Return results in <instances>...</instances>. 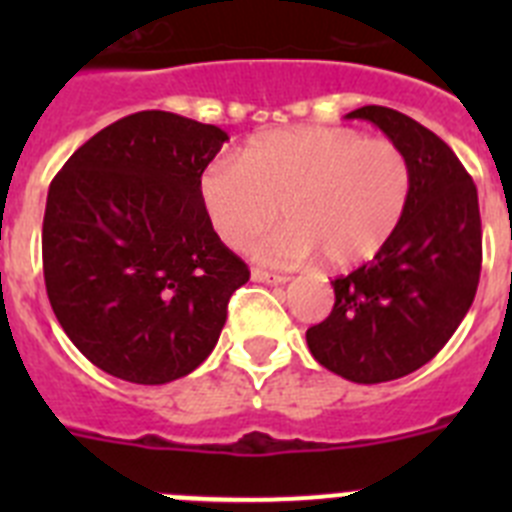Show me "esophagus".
Here are the masks:
<instances>
[{"mask_svg": "<svg viewBox=\"0 0 512 512\" xmlns=\"http://www.w3.org/2000/svg\"><path fill=\"white\" fill-rule=\"evenodd\" d=\"M251 279L253 282H266V284H284L289 277H284V274H271V271H264V269H253Z\"/></svg>", "mask_w": 512, "mask_h": 512, "instance_id": "obj_1", "label": "esophagus"}]
</instances>
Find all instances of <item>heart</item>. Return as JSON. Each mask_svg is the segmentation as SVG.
Returning <instances> with one entry per match:
<instances>
[{
    "instance_id": "obj_1",
    "label": "heart",
    "mask_w": 512,
    "mask_h": 512,
    "mask_svg": "<svg viewBox=\"0 0 512 512\" xmlns=\"http://www.w3.org/2000/svg\"><path fill=\"white\" fill-rule=\"evenodd\" d=\"M200 200L230 248L251 246L284 210L289 225L259 243V259L302 264L320 251L328 266L348 269L377 256L397 230L410 166L392 140L354 128L271 130L248 140L238 161H210Z\"/></svg>"
}]
</instances>
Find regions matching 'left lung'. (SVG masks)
I'll use <instances>...</instances> for the list:
<instances>
[{"instance_id": "obj_1", "label": "left lung", "mask_w": 512, "mask_h": 512, "mask_svg": "<svg viewBox=\"0 0 512 512\" xmlns=\"http://www.w3.org/2000/svg\"><path fill=\"white\" fill-rule=\"evenodd\" d=\"M346 117L374 122L405 153L410 200L382 251L330 282L336 305L305 338L328 372L379 384L428 364L454 336L477 295L482 223L472 176L436 133L379 104Z\"/></svg>"}]
</instances>
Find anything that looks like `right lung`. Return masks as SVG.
<instances>
[{"label": "right lung", "instance_id": "obj_1", "mask_svg": "<svg viewBox=\"0 0 512 512\" xmlns=\"http://www.w3.org/2000/svg\"><path fill=\"white\" fill-rule=\"evenodd\" d=\"M225 140L217 125L143 110L92 135L51 182L45 289L102 372L166 384L215 348L230 295L251 277L200 200V174Z\"/></svg>", "mask_w": 512, "mask_h": 512}]
</instances>
